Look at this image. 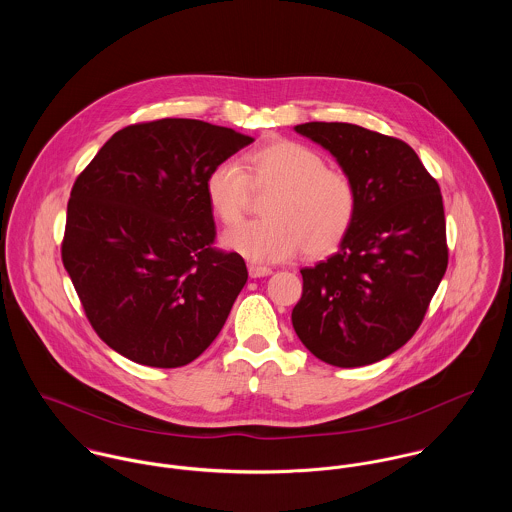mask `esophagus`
I'll list each match as a JSON object with an SVG mask.
<instances>
[{"label":"esophagus","instance_id":"obj_1","mask_svg":"<svg viewBox=\"0 0 512 512\" xmlns=\"http://www.w3.org/2000/svg\"><path fill=\"white\" fill-rule=\"evenodd\" d=\"M248 274H250V278H264V276H270V274H272V268L258 266V264H250V266H248Z\"/></svg>","mask_w":512,"mask_h":512}]
</instances>
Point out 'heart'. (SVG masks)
I'll list each match as a JSON object with an SVG mask.
<instances>
[{
    "label": "heart",
    "instance_id": "obj_1",
    "mask_svg": "<svg viewBox=\"0 0 512 512\" xmlns=\"http://www.w3.org/2000/svg\"><path fill=\"white\" fill-rule=\"evenodd\" d=\"M254 193L268 195L264 220L226 230L222 244L252 262H286L301 250L309 258L335 252L357 217L359 197L349 175L329 169L313 147L274 140L248 151L242 167L220 161L207 179L205 195L213 215L234 224Z\"/></svg>",
    "mask_w": 512,
    "mask_h": 512
}]
</instances>
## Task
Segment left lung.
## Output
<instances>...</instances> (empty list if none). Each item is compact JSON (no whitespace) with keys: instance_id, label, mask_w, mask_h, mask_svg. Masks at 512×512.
<instances>
[{"instance_id":"obj_1","label":"left lung","mask_w":512,"mask_h":512,"mask_svg":"<svg viewBox=\"0 0 512 512\" xmlns=\"http://www.w3.org/2000/svg\"><path fill=\"white\" fill-rule=\"evenodd\" d=\"M295 132L337 159L359 207L339 252L301 270L293 329L327 365H372L412 339L445 274L438 181L398 138L345 122H307Z\"/></svg>"}]
</instances>
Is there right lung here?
I'll list each match as a JSON object with an SVG mask.
<instances>
[{"instance_id": "obj_1", "label": "right lung", "mask_w": 512, "mask_h": 512, "mask_svg": "<svg viewBox=\"0 0 512 512\" xmlns=\"http://www.w3.org/2000/svg\"><path fill=\"white\" fill-rule=\"evenodd\" d=\"M252 142L201 120L142 122L76 177L63 264L92 329L122 357L177 368L217 339L248 270L213 246L205 179Z\"/></svg>"}]
</instances>
